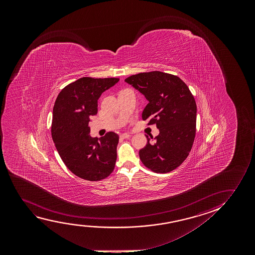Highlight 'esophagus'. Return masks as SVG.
<instances>
[{"label":"esophagus","instance_id":"obj_1","mask_svg":"<svg viewBox=\"0 0 255 255\" xmlns=\"http://www.w3.org/2000/svg\"><path fill=\"white\" fill-rule=\"evenodd\" d=\"M129 136H130V134H129V133H123L120 135L121 138H128Z\"/></svg>","mask_w":255,"mask_h":255}]
</instances>
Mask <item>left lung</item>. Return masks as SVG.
Listing matches in <instances>:
<instances>
[{
    "label": "left lung",
    "instance_id": "8db88e82",
    "mask_svg": "<svg viewBox=\"0 0 255 255\" xmlns=\"http://www.w3.org/2000/svg\"><path fill=\"white\" fill-rule=\"evenodd\" d=\"M126 82L144 95L149 103L142 119L159 129L153 141L146 136L140 159L154 172L173 171L188 157L195 138L197 105L193 95L179 77L157 70L132 75Z\"/></svg>",
    "mask_w": 255,
    "mask_h": 255
}]
</instances>
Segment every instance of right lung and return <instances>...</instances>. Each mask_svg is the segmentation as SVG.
<instances>
[{"label":"right lung","instance_id":"add662e5","mask_svg":"<svg viewBox=\"0 0 255 255\" xmlns=\"http://www.w3.org/2000/svg\"><path fill=\"white\" fill-rule=\"evenodd\" d=\"M119 78L81 77L68 84L53 108L51 135L56 150L72 173L89 181L107 178L115 168L119 135L90 136L89 122L98 113V100Z\"/></svg>","mask_w":255,"mask_h":255}]
</instances>
